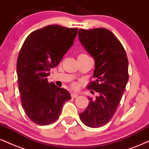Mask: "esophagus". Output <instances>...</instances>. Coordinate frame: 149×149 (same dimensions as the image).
<instances>
[{"instance_id": "1", "label": "esophagus", "mask_w": 149, "mask_h": 149, "mask_svg": "<svg viewBox=\"0 0 149 149\" xmlns=\"http://www.w3.org/2000/svg\"><path fill=\"white\" fill-rule=\"evenodd\" d=\"M71 97H72V98H76V97H78V94H76V93H71Z\"/></svg>"}]
</instances>
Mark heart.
<instances>
[{
  "label": "heart",
  "mask_w": 149,
  "mask_h": 149,
  "mask_svg": "<svg viewBox=\"0 0 149 149\" xmlns=\"http://www.w3.org/2000/svg\"><path fill=\"white\" fill-rule=\"evenodd\" d=\"M74 86H76V85H74Z\"/></svg>",
  "instance_id": "b5f03b06"
}]
</instances>
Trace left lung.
Returning a JSON list of instances; mask_svg holds the SVG:
<instances>
[{
	"label": "left lung",
	"mask_w": 149,
	"mask_h": 149,
	"mask_svg": "<svg viewBox=\"0 0 149 149\" xmlns=\"http://www.w3.org/2000/svg\"><path fill=\"white\" fill-rule=\"evenodd\" d=\"M80 42L95 59V69L88 90L99 92L95 99L88 97L89 104L79 114L88 127L97 128L109 122L122 98L128 78V59L121 42L104 28L78 31Z\"/></svg>",
	"instance_id": "obj_1"
}]
</instances>
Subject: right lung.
<instances>
[{
    "instance_id": "obj_1",
    "label": "right lung",
    "mask_w": 149,
    "mask_h": 149,
    "mask_svg": "<svg viewBox=\"0 0 149 149\" xmlns=\"http://www.w3.org/2000/svg\"><path fill=\"white\" fill-rule=\"evenodd\" d=\"M78 29L49 25L34 31L26 38L17 61L19 91L22 107L31 121L40 125L54 123L69 92L49 83L50 69L59 64L73 45Z\"/></svg>"
}]
</instances>
